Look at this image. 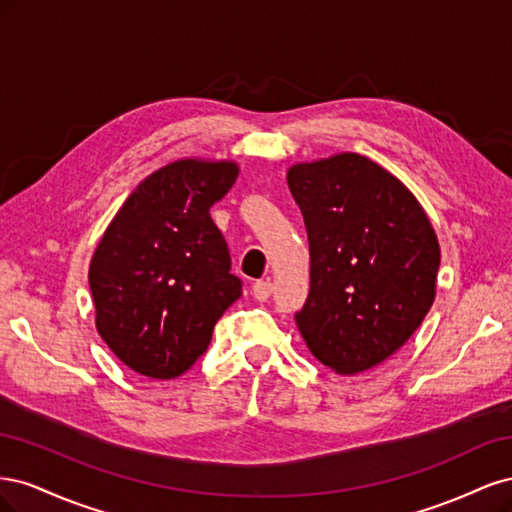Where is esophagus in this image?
I'll list each match as a JSON object with an SVG mask.
<instances>
[{"instance_id":"34e87169","label":"esophagus","mask_w":512,"mask_h":512,"mask_svg":"<svg viewBox=\"0 0 512 512\" xmlns=\"http://www.w3.org/2000/svg\"><path fill=\"white\" fill-rule=\"evenodd\" d=\"M271 292H273L271 280H260V282H256L254 288H252V294H254L256 301H267V299L271 297Z\"/></svg>"}]
</instances>
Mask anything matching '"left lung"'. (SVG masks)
Listing matches in <instances>:
<instances>
[{
    "label": "left lung",
    "mask_w": 512,
    "mask_h": 512,
    "mask_svg": "<svg viewBox=\"0 0 512 512\" xmlns=\"http://www.w3.org/2000/svg\"><path fill=\"white\" fill-rule=\"evenodd\" d=\"M286 179L312 260L297 327L322 365L356 376L421 327L436 299V230L406 185L361 153L299 162Z\"/></svg>",
    "instance_id": "left-lung-1"
}]
</instances>
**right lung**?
<instances>
[{
  "instance_id": "right-lung-1",
  "label": "right lung",
  "mask_w": 512,
  "mask_h": 512,
  "mask_svg": "<svg viewBox=\"0 0 512 512\" xmlns=\"http://www.w3.org/2000/svg\"><path fill=\"white\" fill-rule=\"evenodd\" d=\"M237 177L230 160H175L138 183L104 230L89 265L96 329L136 374H185L241 297L209 213Z\"/></svg>"
}]
</instances>
